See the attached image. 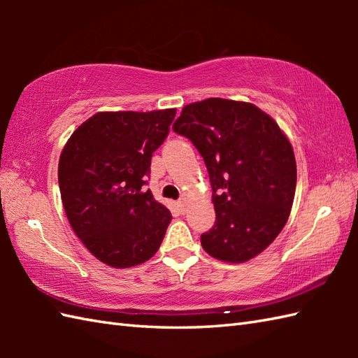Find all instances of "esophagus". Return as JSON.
Returning <instances> with one entry per match:
<instances>
[{
	"label": "esophagus",
	"instance_id": "esophagus-1",
	"mask_svg": "<svg viewBox=\"0 0 358 358\" xmlns=\"http://www.w3.org/2000/svg\"><path fill=\"white\" fill-rule=\"evenodd\" d=\"M177 206H178V209H180L181 214H185L187 203H186V200H185V199H181V200H178V201H177Z\"/></svg>",
	"mask_w": 358,
	"mask_h": 358
}]
</instances>
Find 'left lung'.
Wrapping results in <instances>:
<instances>
[{
    "label": "left lung",
    "mask_w": 358,
    "mask_h": 358,
    "mask_svg": "<svg viewBox=\"0 0 358 358\" xmlns=\"http://www.w3.org/2000/svg\"><path fill=\"white\" fill-rule=\"evenodd\" d=\"M172 129L192 141L209 173L215 224L201 234L203 249L229 263L260 254L295 195L294 150L278 124L250 103L209 98L187 104Z\"/></svg>",
    "instance_id": "8db88e82"
}]
</instances>
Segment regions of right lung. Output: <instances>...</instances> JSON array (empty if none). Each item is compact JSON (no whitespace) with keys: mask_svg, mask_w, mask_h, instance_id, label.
Listing matches in <instances>:
<instances>
[{"mask_svg":"<svg viewBox=\"0 0 358 358\" xmlns=\"http://www.w3.org/2000/svg\"><path fill=\"white\" fill-rule=\"evenodd\" d=\"M175 109L100 112L75 131L59 157L58 183L73 232L112 268L148 262L172 215L148 185L152 154L169 135Z\"/></svg>","mask_w":358,"mask_h":358,"instance_id":"1","label":"right lung"}]
</instances>
